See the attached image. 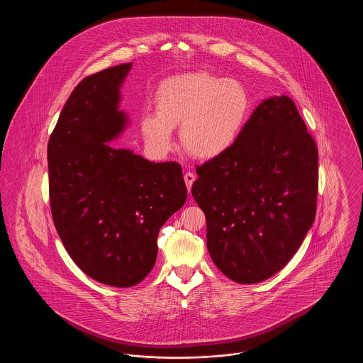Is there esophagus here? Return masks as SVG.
I'll return each instance as SVG.
<instances>
[{"label": "esophagus", "mask_w": 363, "mask_h": 363, "mask_svg": "<svg viewBox=\"0 0 363 363\" xmlns=\"http://www.w3.org/2000/svg\"><path fill=\"white\" fill-rule=\"evenodd\" d=\"M184 179H185V184H186V188L188 190L191 189V185H193V182H194V179H196V175L193 173H186L184 175Z\"/></svg>", "instance_id": "1"}]
</instances>
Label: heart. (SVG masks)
Instances as JSON below:
<instances>
[{"mask_svg": "<svg viewBox=\"0 0 363 363\" xmlns=\"http://www.w3.org/2000/svg\"><path fill=\"white\" fill-rule=\"evenodd\" d=\"M155 111L145 114L140 128L145 143L157 154L173 145V129L186 152L213 159L228 151L245 128L250 98L238 80L208 72H191L163 80L155 94Z\"/></svg>", "mask_w": 363, "mask_h": 363, "instance_id": "1", "label": "heart"}]
</instances>
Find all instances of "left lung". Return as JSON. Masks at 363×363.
<instances>
[{
    "instance_id": "8db88e82",
    "label": "left lung",
    "mask_w": 363,
    "mask_h": 363,
    "mask_svg": "<svg viewBox=\"0 0 363 363\" xmlns=\"http://www.w3.org/2000/svg\"><path fill=\"white\" fill-rule=\"evenodd\" d=\"M196 173L215 265L242 284L279 272L313 225L318 194L317 145L293 101L265 99L235 144Z\"/></svg>"
}]
</instances>
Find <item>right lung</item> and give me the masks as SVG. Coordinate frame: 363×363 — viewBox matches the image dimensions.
Returning a JSON list of instances; mask_svg holds the SVG:
<instances>
[{
    "label": "right lung",
    "instance_id": "1",
    "mask_svg": "<svg viewBox=\"0 0 363 363\" xmlns=\"http://www.w3.org/2000/svg\"><path fill=\"white\" fill-rule=\"evenodd\" d=\"M130 67L83 79L48 144L57 233L86 275L113 287L136 286L151 272L159 230L188 196L179 163H154L107 144L126 123L118 102Z\"/></svg>",
    "mask_w": 363,
    "mask_h": 363
}]
</instances>
